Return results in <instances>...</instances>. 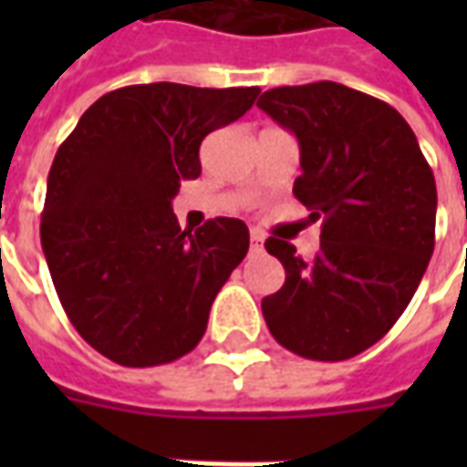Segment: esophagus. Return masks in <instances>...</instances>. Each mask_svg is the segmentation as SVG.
<instances>
[{
  "mask_svg": "<svg viewBox=\"0 0 467 467\" xmlns=\"http://www.w3.org/2000/svg\"><path fill=\"white\" fill-rule=\"evenodd\" d=\"M263 243H265L263 233L253 230V233H250V250H253V253H260V250H263Z\"/></svg>",
  "mask_w": 467,
  "mask_h": 467,
  "instance_id": "34e87169",
  "label": "esophagus"
}]
</instances>
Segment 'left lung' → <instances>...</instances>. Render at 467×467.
<instances>
[{"instance_id": "obj_1", "label": "left lung", "mask_w": 467, "mask_h": 467, "mask_svg": "<svg viewBox=\"0 0 467 467\" xmlns=\"http://www.w3.org/2000/svg\"><path fill=\"white\" fill-rule=\"evenodd\" d=\"M257 107L300 142L293 192L323 220L320 253L267 237L285 285L263 300L277 343L307 360L355 358L398 323L435 247V177L410 124L382 99L313 82L267 89Z\"/></svg>"}]
</instances>
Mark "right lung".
I'll return each instance as SVG.
<instances>
[{
    "mask_svg": "<svg viewBox=\"0 0 467 467\" xmlns=\"http://www.w3.org/2000/svg\"><path fill=\"white\" fill-rule=\"evenodd\" d=\"M257 87L132 85L107 92L57 150L42 250L69 323L124 368L182 358L243 263V220L182 230L172 197L202 172L200 144L253 107Z\"/></svg>",
    "mask_w": 467,
    "mask_h": 467,
    "instance_id": "right-lung-1",
    "label": "right lung"
}]
</instances>
